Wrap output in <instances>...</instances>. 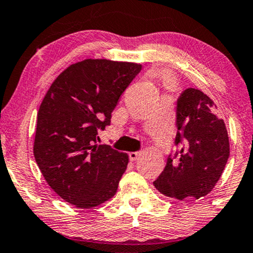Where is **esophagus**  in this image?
<instances>
[{"instance_id":"1","label":"esophagus","mask_w":253,"mask_h":253,"mask_svg":"<svg viewBox=\"0 0 253 253\" xmlns=\"http://www.w3.org/2000/svg\"><path fill=\"white\" fill-rule=\"evenodd\" d=\"M139 156H140V152H129V153H128V157H129L130 161L136 160V158H138Z\"/></svg>"}]
</instances>
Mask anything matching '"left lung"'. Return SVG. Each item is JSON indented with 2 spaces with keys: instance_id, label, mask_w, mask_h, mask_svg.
<instances>
[{
  "instance_id": "left-lung-1",
  "label": "left lung",
  "mask_w": 253,
  "mask_h": 253,
  "mask_svg": "<svg viewBox=\"0 0 253 253\" xmlns=\"http://www.w3.org/2000/svg\"><path fill=\"white\" fill-rule=\"evenodd\" d=\"M175 125V152L153 184L167 197L199 199L215 186L229 159L226 127L214 102L196 88L182 90L176 99Z\"/></svg>"
}]
</instances>
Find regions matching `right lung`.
<instances>
[{
    "instance_id": "1",
    "label": "right lung",
    "mask_w": 253,
    "mask_h": 253,
    "mask_svg": "<svg viewBox=\"0 0 253 253\" xmlns=\"http://www.w3.org/2000/svg\"><path fill=\"white\" fill-rule=\"evenodd\" d=\"M141 65L84 60L53 82L38 113L34 157L55 193L77 208L100 205L117 192L128 156L96 145L119 97Z\"/></svg>"
}]
</instances>
